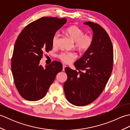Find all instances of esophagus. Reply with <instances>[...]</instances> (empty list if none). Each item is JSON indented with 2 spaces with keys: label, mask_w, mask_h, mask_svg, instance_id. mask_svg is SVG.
Returning <instances> with one entry per match:
<instances>
[{
  "label": "esophagus",
  "mask_w": 130,
  "mask_h": 130,
  "mask_svg": "<svg viewBox=\"0 0 130 130\" xmlns=\"http://www.w3.org/2000/svg\"><path fill=\"white\" fill-rule=\"evenodd\" d=\"M66 67H67V66H66L65 65H64V64L62 65V70H63V71H64L65 68Z\"/></svg>",
  "instance_id": "esophagus-1"
}]
</instances>
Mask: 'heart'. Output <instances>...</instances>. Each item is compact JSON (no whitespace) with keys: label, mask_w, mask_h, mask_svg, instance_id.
Wrapping results in <instances>:
<instances>
[{"label":"heart","mask_w":130,"mask_h":130,"mask_svg":"<svg viewBox=\"0 0 130 130\" xmlns=\"http://www.w3.org/2000/svg\"><path fill=\"white\" fill-rule=\"evenodd\" d=\"M67 34L75 42V47L79 51H84L89 49L93 43V38L90 35H84L82 29L76 26H71L65 30ZM60 34L56 32L52 37V45L56 46L59 42ZM60 60L65 63H70L76 59V55L71 52H63L59 55Z\"/></svg>","instance_id":"1"}]
</instances>
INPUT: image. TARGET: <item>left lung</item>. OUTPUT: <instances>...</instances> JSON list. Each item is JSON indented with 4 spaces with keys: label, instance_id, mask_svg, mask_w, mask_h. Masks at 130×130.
Instances as JSON below:
<instances>
[{
    "label": "left lung",
    "instance_id": "obj_1",
    "mask_svg": "<svg viewBox=\"0 0 130 130\" xmlns=\"http://www.w3.org/2000/svg\"><path fill=\"white\" fill-rule=\"evenodd\" d=\"M84 24L93 32L92 45L74 62L78 72L65 68L68 76L63 84L66 98L76 106H86L98 97L108 81L113 63L112 43L106 31L92 22Z\"/></svg>",
    "mask_w": 130,
    "mask_h": 130
}]
</instances>
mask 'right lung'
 <instances>
[{
	"mask_svg": "<svg viewBox=\"0 0 130 130\" xmlns=\"http://www.w3.org/2000/svg\"><path fill=\"white\" fill-rule=\"evenodd\" d=\"M67 19L44 17L25 27L19 35L13 50L11 68L15 87L22 97L36 101L43 98L62 63L54 61L44 68L40 65L45 52L52 48V37Z\"/></svg>",
	"mask_w": 130,
	"mask_h": 130,
	"instance_id": "add662e5",
	"label": "right lung"
}]
</instances>
